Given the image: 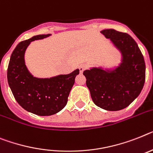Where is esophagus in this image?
Wrapping results in <instances>:
<instances>
[{
  "mask_svg": "<svg viewBox=\"0 0 153 153\" xmlns=\"http://www.w3.org/2000/svg\"><path fill=\"white\" fill-rule=\"evenodd\" d=\"M85 69V65H81V66H79V71L81 73H82Z\"/></svg>",
  "mask_w": 153,
  "mask_h": 153,
  "instance_id": "esophagus-1",
  "label": "esophagus"
}]
</instances>
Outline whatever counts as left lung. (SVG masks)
Segmentation results:
<instances>
[{"label": "left lung", "instance_id": "left-lung-1", "mask_svg": "<svg viewBox=\"0 0 153 153\" xmlns=\"http://www.w3.org/2000/svg\"><path fill=\"white\" fill-rule=\"evenodd\" d=\"M110 39L122 56L114 69L92 68L84 71L86 85L95 104L103 110L126 108L140 94L146 79V64L138 44L128 33L115 29L100 32Z\"/></svg>", "mask_w": 153, "mask_h": 153}]
</instances>
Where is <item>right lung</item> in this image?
Segmentation results:
<instances>
[{"label":"right lung","instance_id":"right-lung-1","mask_svg":"<svg viewBox=\"0 0 153 153\" xmlns=\"http://www.w3.org/2000/svg\"><path fill=\"white\" fill-rule=\"evenodd\" d=\"M50 36H35L19 43L11 53L7 68V82L18 103L39 116H51L66 106L75 77L79 74V69H76L68 74L39 79L29 72L25 64L26 48L31 42Z\"/></svg>","mask_w":153,"mask_h":153}]
</instances>
